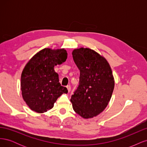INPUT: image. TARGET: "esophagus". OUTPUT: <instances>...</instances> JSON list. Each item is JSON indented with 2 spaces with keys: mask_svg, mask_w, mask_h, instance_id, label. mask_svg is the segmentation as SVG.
Segmentation results:
<instances>
[{
  "mask_svg": "<svg viewBox=\"0 0 147 147\" xmlns=\"http://www.w3.org/2000/svg\"><path fill=\"white\" fill-rule=\"evenodd\" d=\"M67 90H68V92H69L70 91V90H71V87H70V85H68V86H67Z\"/></svg>",
  "mask_w": 147,
  "mask_h": 147,
  "instance_id": "1",
  "label": "esophagus"
}]
</instances>
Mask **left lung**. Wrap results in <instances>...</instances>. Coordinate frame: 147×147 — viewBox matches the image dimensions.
Returning a JSON list of instances; mask_svg holds the SVG:
<instances>
[{
	"label": "left lung",
	"instance_id": "1",
	"mask_svg": "<svg viewBox=\"0 0 147 147\" xmlns=\"http://www.w3.org/2000/svg\"><path fill=\"white\" fill-rule=\"evenodd\" d=\"M72 54L80 72L79 86L70 99L73 109L84 119L94 118L103 112L112 97V69L105 57L92 49H74Z\"/></svg>",
	"mask_w": 147,
	"mask_h": 147
}]
</instances>
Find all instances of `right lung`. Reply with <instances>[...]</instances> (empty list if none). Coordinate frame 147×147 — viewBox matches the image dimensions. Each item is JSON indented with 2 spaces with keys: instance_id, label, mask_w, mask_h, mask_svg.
Here are the masks:
<instances>
[{
  "instance_id": "add662e5",
  "label": "right lung",
  "mask_w": 147,
  "mask_h": 147,
  "mask_svg": "<svg viewBox=\"0 0 147 147\" xmlns=\"http://www.w3.org/2000/svg\"><path fill=\"white\" fill-rule=\"evenodd\" d=\"M67 58L64 48H44L26 64L21 76L22 97L29 107L43 113L51 109L57 98L67 89L61 85L59 75L54 69Z\"/></svg>"
}]
</instances>
